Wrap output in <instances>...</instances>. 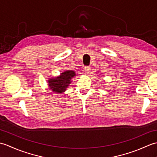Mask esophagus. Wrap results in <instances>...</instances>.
<instances>
[{"instance_id": "obj_1", "label": "esophagus", "mask_w": 157, "mask_h": 157, "mask_svg": "<svg viewBox=\"0 0 157 157\" xmlns=\"http://www.w3.org/2000/svg\"><path fill=\"white\" fill-rule=\"evenodd\" d=\"M90 67H88V66H86V67H84V71L86 73H89L90 71Z\"/></svg>"}]
</instances>
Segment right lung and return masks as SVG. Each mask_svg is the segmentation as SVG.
<instances>
[{"label": "right lung", "mask_w": 157, "mask_h": 157, "mask_svg": "<svg viewBox=\"0 0 157 157\" xmlns=\"http://www.w3.org/2000/svg\"><path fill=\"white\" fill-rule=\"evenodd\" d=\"M75 75V73L74 71H65L56 78L50 79L48 80L49 87L53 92L61 94L66 90V88L71 84V78Z\"/></svg>", "instance_id": "add662e5"}]
</instances>
